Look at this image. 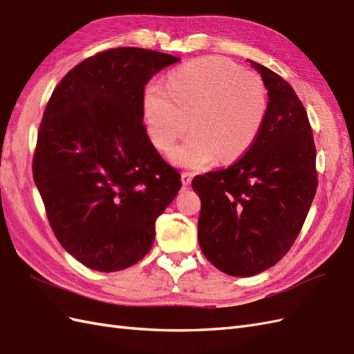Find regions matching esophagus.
Segmentation results:
<instances>
[{"label":"esophagus","mask_w":354,"mask_h":354,"mask_svg":"<svg viewBox=\"0 0 354 354\" xmlns=\"http://www.w3.org/2000/svg\"><path fill=\"white\" fill-rule=\"evenodd\" d=\"M191 179H193V176H191L189 174H187V171H184L183 175H180V180H183V185L187 188V187H189V184H191Z\"/></svg>","instance_id":"1"}]
</instances>
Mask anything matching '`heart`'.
<instances>
[{"label":"heart","instance_id":"b5f03b06","mask_svg":"<svg viewBox=\"0 0 354 354\" xmlns=\"http://www.w3.org/2000/svg\"><path fill=\"white\" fill-rule=\"evenodd\" d=\"M268 108L266 83L252 71H240L222 57H201L174 71L166 87L147 86L142 113L147 135L169 151L189 127L183 144L170 153L175 166L200 170L219 160L243 156L255 142Z\"/></svg>","mask_w":354,"mask_h":354}]
</instances>
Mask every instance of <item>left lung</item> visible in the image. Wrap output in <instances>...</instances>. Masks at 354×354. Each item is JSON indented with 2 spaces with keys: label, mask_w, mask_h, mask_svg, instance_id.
<instances>
[{
  "label": "left lung",
  "mask_w": 354,
  "mask_h": 354,
  "mask_svg": "<svg viewBox=\"0 0 354 354\" xmlns=\"http://www.w3.org/2000/svg\"><path fill=\"white\" fill-rule=\"evenodd\" d=\"M268 90L255 142L233 166L193 179L201 200L198 245L218 270L250 277L276 266L294 245L317 188L316 147L295 90L249 60Z\"/></svg>",
  "instance_id": "left-lung-1"
}]
</instances>
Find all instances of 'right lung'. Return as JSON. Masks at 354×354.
Here are the masks:
<instances>
[{
	"instance_id": "obj_1",
	"label": "right lung",
	"mask_w": 354,
	"mask_h": 354,
	"mask_svg": "<svg viewBox=\"0 0 354 354\" xmlns=\"http://www.w3.org/2000/svg\"><path fill=\"white\" fill-rule=\"evenodd\" d=\"M178 60L105 50L71 69L46 106L34 180L59 243L88 268L111 272L142 259L183 185L142 123L147 83Z\"/></svg>"
}]
</instances>
